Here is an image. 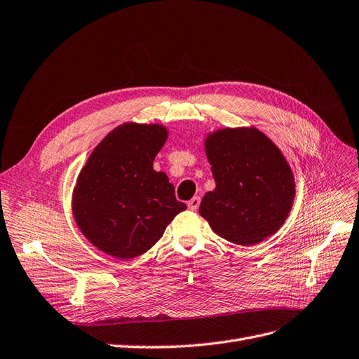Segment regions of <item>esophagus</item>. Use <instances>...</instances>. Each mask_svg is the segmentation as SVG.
Listing matches in <instances>:
<instances>
[{"label":"esophagus","instance_id":"1","mask_svg":"<svg viewBox=\"0 0 359 359\" xmlns=\"http://www.w3.org/2000/svg\"><path fill=\"white\" fill-rule=\"evenodd\" d=\"M199 205H201V198L199 196H194L193 199L189 201V208L191 211H196L199 208Z\"/></svg>","mask_w":359,"mask_h":359}]
</instances>
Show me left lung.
<instances>
[{
	"label": "left lung",
	"mask_w": 359,
	"mask_h": 359,
	"mask_svg": "<svg viewBox=\"0 0 359 359\" xmlns=\"http://www.w3.org/2000/svg\"><path fill=\"white\" fill-rule=\"evenodd\" d=\"M215 189L199 212L212 231L240 245H255L285 223L295 198L286 158L256 128H224L206 137Z\"/></svg>",
	"instance_id": "1"
}]
</instances>
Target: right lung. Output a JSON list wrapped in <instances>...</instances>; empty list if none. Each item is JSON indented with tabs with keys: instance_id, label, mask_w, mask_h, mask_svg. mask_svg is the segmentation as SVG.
Masks as SVG:
<instances>
[{
	"instance_id": "add662e5",
	"label": "right lung",
	"mask_w": 359,
	"mask_h": 359,
	"mask_svg": "<svg viewBox=\"0 0 359 359\" xmlns=\"http://www.w3.org/2000/svg\"><path fill=\"white\" fill-rule=\"evenodd\" d=\"M168 130L157 124L127 123L95 147L73 193V214L81 232L102 252L118 259L145 253L166 226L187 208L177 201L154 158Z\"/></svg>"
}]
</instances>
